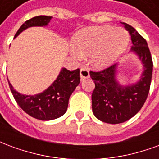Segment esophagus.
<instances>
[{
    "mask_svg": "<svg viewBox=\"0 0 159 159\" xmlns=\"http://www.w3.org/2000/svg\"><path fill=\"white\" fill-rule=\"evenodd\" d=\"M80 76H81V79H87L89 77V70L86 69V68H81V70H80Z\"/></svg>",
    "mask_w": 159,
    "mask_h": 159,
    "instance_id": "esophagus-1",
    "label": "esophagus"
}]
</instances>
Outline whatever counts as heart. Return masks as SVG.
<instances>
[{
	"mask_svg": "<svg viewBox=\"0 0 159 159\" xmlns=\"http://www.w3.org/2000/svg\"><path fill=\"white\" fill-rule=\"evenodd\" d=\"M74 46L70 52L74 57L81 58L83 52H89L91 64L98 68L111 65L126 50L129 36L123 29L109 25L87 27L73 36Z\"/></svg>",
	"mask_w": 159,
	"mask_h": 159,
	"instance_id": "heart-1",
	"label": "heart"
}]
</instances>
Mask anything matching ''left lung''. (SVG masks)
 Segmentation results:
<instances>
[{"label":"left lung","mask_w":159,"mask_h":159,"mask_svg":"<svg viewBox=\"0 0 159 159\" xmlns=\"http://www.w3.org/2000/svg\"><path fill=\"white\" fill-rule=\"evenodd\" d=\"M122 24L131 36L130 52L142 64L140 79L136 83L122 85L117 79L118 64L100 72H89L95 84L92 93L93 115L104 123L111 124L126 122L143 107L150 89L153 67L147 41L132 26Z\"/></svg>","instance_id":"1"}]
</instances>
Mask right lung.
<instances>
[{
	"label": "right lung",
	"instance_id": "right-lung-1",
	"mask_svg": "<svg viewBox=\"0 0 159 159\" xmlns=\"http://www.w3.org/2000/svg\"><path fill=\"white\" fill-rule=\"evenodd\" d=\"M52 18L42 15L27 20L17 31L14 38L30 27L48 26ZM8 83L16 102L23 111L36 119L49 121L60 117L66 112L70 97L80 83V70L70 71L62 68L55 81L47 89L34 95L19 93L13 89L9 80Z\"/></svg>",
	"mask_w": 159,
	"mask_h": 159
}]
</instances>
